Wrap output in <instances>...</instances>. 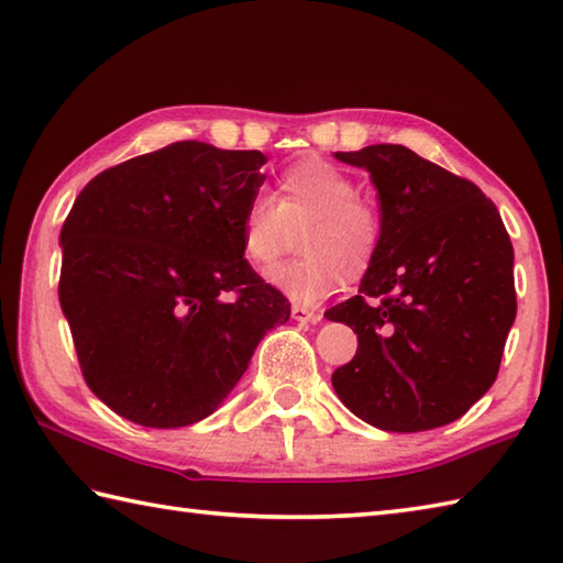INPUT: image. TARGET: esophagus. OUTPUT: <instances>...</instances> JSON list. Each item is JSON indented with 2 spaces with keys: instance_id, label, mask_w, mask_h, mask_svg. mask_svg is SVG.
<instances>
[{
  "instance_id": "obj_1",
  "label": "esophagus",
  "mask_w": 563,
  "mask_h": 563,
  "mask_svg": "<svg viewBox=\"0 0 563 563\" xmlns=\"http://www.w3.org/2000/svg\"><path fill=\"white\" fill-rule=\"evenodd\" d=\"M291 318L298 320V323H318V320L323 318V313L313 311V308L308 306H291Z\"/></svg>"
}]
</instances>
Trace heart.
Instances as JSON below:
<instances>
[{
  "mask_svg": "<svg viewBox=\"0 0 563 563\" xmlns=\"http://www.w3.org/2000/svg\"><path fill=\"white\" fill-rule=\"evenodd\" d=\"M306 223L303 257L277 269L269 282L294 301L318 303L340 284L369 269L382 245L378 206L357 194L354 179L320 157L286 167L272 197H255L240 223V247L260 274L277 267L289 225Z\"/></svg>",
  "mask_w": 563,
  "mask_h": 563,
  "instance_id": "heart-1",
  "label": "heart"
}]
</instances>
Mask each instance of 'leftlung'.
<instances>
[{"instance_id": "1", "label": "left lung", "mask_w": 563, "mask_h": 563, "mask_svg": "<svg viewBox=\"0 0 563 563\" xmlns=\"http://www.w3.org/2000/svg\"><path fill=\"white\" fill-rule=\"evenodd\" d=\"M335 157L369 172L384 233L360 294L325 311L360 340L332 388L378 430L442 428L498 376L518 313L510 235L474 181L406 145Z\"/></svg>"}]
</instances>
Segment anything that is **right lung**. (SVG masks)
I'll return each mask as SVG.
<instances>
[{"label":"right lung","instance_id":"add662e5","mask_svg":"<svg viewBox=\"0 0 563 563\" xmlns=\"http://www.w3.org/2000/svg\"><path fill=\"white\" fill-rule=\"evenodd\" d=\"M265 163L179 141L104 169L75 199L57 294L87 386L121 418H209L267 330L289 320L291 303L240 247Z\"/></svg>","mask_w":563,"mask_h":563}]
</instances>
